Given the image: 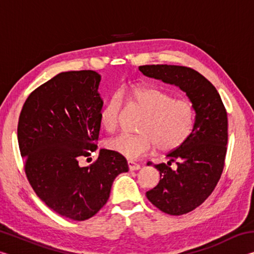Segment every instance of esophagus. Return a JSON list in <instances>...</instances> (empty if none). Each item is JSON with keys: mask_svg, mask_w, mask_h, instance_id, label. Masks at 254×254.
<instances>
[{"mask_svg": "<svg viewBox=\"0 0 254 254\" xmlns=\"http://www.w3.org/2000/svg\"><path fill=\"white\" fill-rule=\"evenodd\" d=\"M127 166H128V169H130V170H139L140 169L139 163H136V162L132 161V160L127 161Z\"/></svg>", "mask_w": 254, "mask_h": 254, "instance_id": "obj_1", "label": "esophagus"}]
</instances>
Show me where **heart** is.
Listing matches in <instances>:
<instances>
[{"mask_svg": "<svg viewBox=\"0 0 254 254\" xmlns=\"http://www.w3.org/2000/svg\"><path fill=\"white\" fill-rule=\"evenodd\" d=\"M120 96L144 113L137 127L140 134L122 133L107 142L109 149L120 156L136 159L156 145L159 151H171L186 142L194 130L196 109L187 98H175L169 92L145 84L124 88ZM122 105L115 94L103 106L101 124L107 132L118 128Z\"/></svg>", "mask_w": 254, "mask_h": 254, "instance_id": "heart-1", "label": "heart"}]
</instances>
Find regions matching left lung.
<instances>
[{"label":"left lung","mask_w":254,"mask_h":254,"mask_svg":"<svg viewBox=\"0 0 254 254\" xmlns=\"http://www.w3.org/2000/svg\"><path fill=\"white\" fill-rule=\"evenodd\" d=\"M143 75L178 86L196 109L194 130L186 142L170 151L168 165L154 167L160 182L145 192L147 198L163 213L187 214L208 198L220 180L227 150V113L221 96L209 80L190 67L144 65ZM176 162L177 170H171Z\"/></svg>","instance_id":"obj_1"}]
</instances>
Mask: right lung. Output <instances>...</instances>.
Instances as JSON below:
<instances>
[{"instance_id":"1","label":"right lung","mask_w":254,"mask_h":254,"mask_svg":"<svg viewBox=\"0 0 254 254\" xmlns=\"http://www.w3.org/2000/svg\"><path fill=\"white\" fill-rule=\"evenodd\" d=\"M101 76L94 70L60 72L30 94L21 110L18 141L24 171L38 197L72 221L94 216L110 197L127 159L101 149L91 166L79 157L97 148L103 101Z\"/></svg>"}]
</instances>
